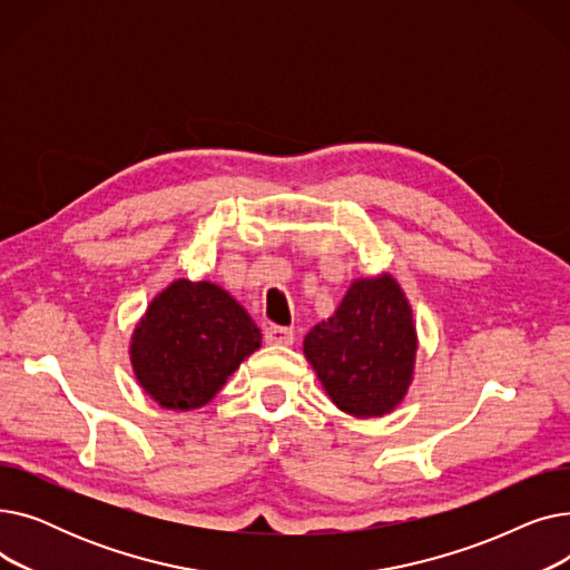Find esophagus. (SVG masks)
Listing matches in <instances>:
<instances>
[{
  "label": "esophagus",
  "instance_id": "34e87169",
  "mask_svg": "<svg viewBox=\"0 0 570 570\" xmlns=\"http://www.w3.org/2000/svg\"><path fill=\"white\" fill-rule=\"evenodd\" d=\"M265 342L267 344H277V346H288L295 342L293 327H282V325H267L265 327Z\"/></svg>",
  "mask_w": 570,
  "mask_h": 570
}]
</instances>
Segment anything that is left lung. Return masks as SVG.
<instances>
[{"mask_svg":"<svg viewBox=\"0 0 570 570\" xmlns=\"http://www.w3.org/2000/svg\"><path fill=\"white\" fill-rule=\"evenodd\" d=\"M303 353L337 409L363 421L393 413L413 383L417 353L400 282L387 273L353 279L335 314L307 333Z\"/></svg>","mask_w":570,"mask_h":570,"instance_id":"8db88e82","label":"left lung"}]
</instances>
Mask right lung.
Wrapping results in <instances>:
<instances>
[{
	"label": "right lung",
	"instance_id": "1",
	"mask_svg": "<svg viewBox=\"0 0 570 570\" xmlns=\"http://www.w3.org/2000/svg\"><path fill=\"white\" fill-rule=\"evenodd\" d=\"M247 309L213 282L175 279L138 318L129 357L145 395L168 411L213 402L239 363L261 348Z\"/></svg>",
	"mask_w": 570,
	"mask_h": 570
}]
</instances>
